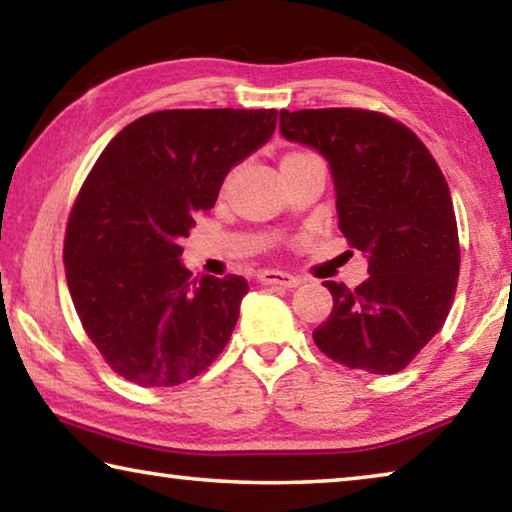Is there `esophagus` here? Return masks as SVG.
<instances>
[{
    "instance_id": "esophagus-1",
    "label": "esophagus",
    "mask_w": 512,
    "mask_h": 512,
    "mask_svg": "<svg viewBox=\"0 0 512 512\" xmlns=\"http://www.w3.org/2000/svg\"><path fill=\"white\" fill-rule=\"evenodd\" d=\"M257 280L262 284H275V287H284V289H293L298 287V284L302 282L300 277L296 275H289L284 271H259Z\"/></svg>"
}]
</instances>
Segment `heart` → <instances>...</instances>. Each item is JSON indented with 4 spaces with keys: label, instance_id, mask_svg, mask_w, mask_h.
Returning a JSON list of instances; mask_svg holds the SVG:
<instances>
[{
    "label": "heart",
    "instance_id": "1",
    "mask_svg": "<svg viewBox=\"0 0 512 512\" xmlns=\"http://www.w3.org/2000/svg\"><path fill=\"white\" fill-rule=\"evenodd\" d=\"M298 155H305V153H289L287 158H298ZM287 158H284V160H287Z\"/></svg>",
    "mask_w": 512,
    "mask_h": 512
}]
</instances>
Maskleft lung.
I'll return each instance as SVG.
<instances>
[{
	"label": "left lung",
	"instance_id": "left-lung-1",
	"mask_svg": "<svg viewBox=\"0 0 512 512\" xmlns=\"http://www.w3.org/2000/svg\"><path fill=\"white\" fill-rule=\"evenodd\" d=\"M284 140L329 164L339 228L368 259L357 289L323 282L332 314L314 329L329 359L393 375L445 325L461 266L449 187L418 137L379 112L280 110Z\"/></svg>",
	"mask_w": 512,
	"mask_h": 512
}]
</instances>
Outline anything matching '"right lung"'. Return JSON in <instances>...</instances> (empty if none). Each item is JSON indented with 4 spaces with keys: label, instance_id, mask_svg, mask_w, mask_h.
Masks as SVG:
<instances>
[{
    "label": "right lung",
    "instance_id": "obj_1",
    "mask_svg": "<svg viewBox=\"0 0 512 512\" xmlns=\"http://www.w3.org/2000/svg\"><path fill=\"white\" fill-rule=\"evenodd\" d=\"M275 124L277 110H160L99 155L69 214L65 275L90 341L124 379L183 384L228 345L248 282L194 280L180 241Z\"/></svg>",
    "mask_w": 512,
    "mask_h": 512
}]
</instances>
